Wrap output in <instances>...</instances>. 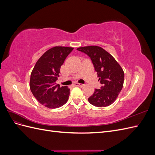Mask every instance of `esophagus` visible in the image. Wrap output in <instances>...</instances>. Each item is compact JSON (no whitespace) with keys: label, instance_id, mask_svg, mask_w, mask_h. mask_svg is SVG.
Segmentation results:
<instances>
[{"label":"esophagus","instance_id":"34e87169","mask_svg":"<svg viewBox=\"0 0 155 155\" xmlns=\"http://www.w3.org/2000/svg\"><path fill=\"white\" fill-rule=\"evenodd\" d=\"M75 85L77 87H82L84 86V84H81V83H75Z\"/></svg>","mask_w":155,"mask_h":155}]
</instances>
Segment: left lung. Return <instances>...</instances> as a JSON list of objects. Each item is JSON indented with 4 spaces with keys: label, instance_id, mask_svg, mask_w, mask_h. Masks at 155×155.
<instances>
[{
    "label": "left lung",
    "instance_id": "left-lung-1",
    "mask_svg": "<svg viewBox=\"0 0 155 155\" xmlns=\"http://www.w3.org/2000/svg\"><path fill=\"white\" fill-rule=\"evenodd\" d=\"M90 57L102 86L95 89L88 98L91 104L97 107L109 106L115 101L123 88L124 72L120 65L106 50L97 46L77 48Z\"/></svg>",
    "mask_w": 155,
    "mask_h": 155
}]
</instances>
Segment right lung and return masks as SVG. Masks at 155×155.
I'll list each match as a JSON object with an SVG mask.
<instances>
[{"mask_svg": "<svg viewBox=\"0 0 155 155\" xmlns=\"http://www.w3.org/2000/svg\"><path fill=\"white\" fill-rule=\"evenodd\" d=\"M73 49L65 46L49 49L38 59L32 70L30 90L36 100L49 109L61 107L68 100V87H61L55 81L59 76L61 67Z\"/></svg>", "mask_w": 155, "mask_h": 155, "instance_id": "1", "label": "right lung"}]
</instances>
